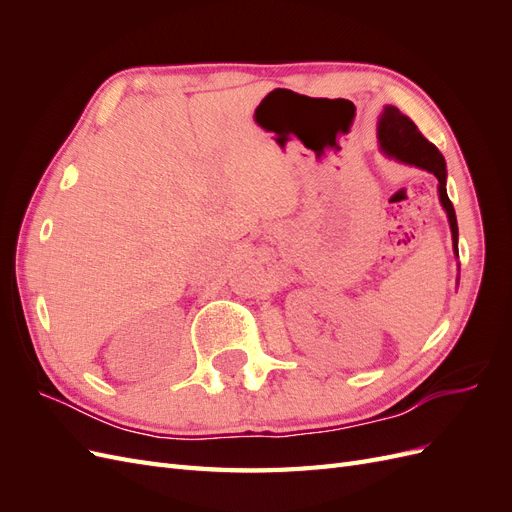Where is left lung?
Segmentation results:
<instances>
[{
	"label": "left lung",
	"mask_w": 512,
	"mask_h": 512,
	"mask_svg": "<svg viewBox=\"0 0 512 512\" xmlns=\"http://www.w3.org/2000/svg\"><path fill=\"white\" fill-rule=\"evenodd\" d=\"M378 141H380V149L386 153V156L416 168L429 170L431 175H436L440 203L446 211V218L453 232V250L459 256L457 215H455L451 198L446 194V162L442 158V153L438 151V147L429 143L421 134V130L416 128V123L408 115L401 113L397 106H384L378 121Z\"/></svg>",
	"instance_id": "8db88e82"
}]
</instances>
